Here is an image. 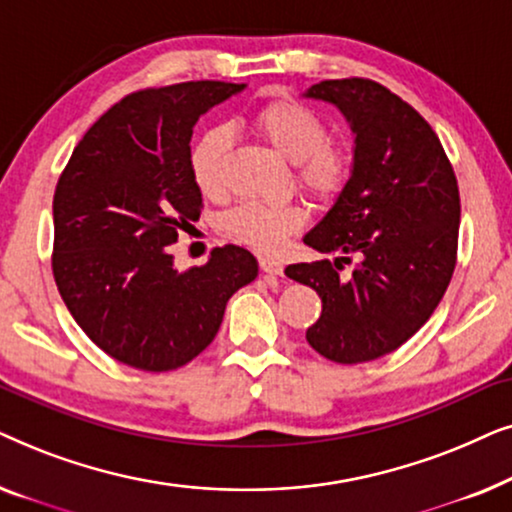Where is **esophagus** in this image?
<instances>
[{"instance_id":"esophagus-1","label":"esophagus","mask_w":512,"mask_h":512,"mask_svg":"<svg viewBox=\"0 0 512 512\" xmlns=\"http://www.w3.org/2000/svg\"><path fill=\"white\" fill-rule=\"evenodd\" d=\"M258 265H261V270L268 272V275H282L284 272V263L277 261V258H270V256L258 258Z\"/></svg>"}]
</instances>
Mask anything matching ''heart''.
<instances>
[{
	"instance_id": "obj_1",
	"label": "heart",
	"mask_w": 512,
	"mask_h": 512,
	"mask_svg": "<svg viewBox=\"0 0 512 512\" xmlns=\"http://www.w3.org/2000/svg\"><path fill=\"white\" fill-rule=\"evenodd\" d=\"M254 128L272 149L296 163L298 184L321 202L338 198L352 177V153L331 142L328 125L317 111L296 100H275L256 111ZM233 135L223 125L209 128L191 144L188 167L195 186L207 198L226 191V163ZM305 212L298 205L242 202L221 219L223 233L258 251H279L289 235L303 228Z\"/></svg>"
}]
</instances>
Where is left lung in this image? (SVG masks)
<instances>
[{
	"label": "left lung",
	"instance_id": "left-lung-1",
	"mask_svg": "<svg viewBox=\"0 0 512 512\" xmlns=\"http://www.w3.org/2000/svg\"><path fill=\"white\" fill-rule=\"evenodd\" d=\"M305 97L335 104L354 132V167L324 219L303 237L335 261L293 263L286 277L321 298L307 342L335 363L394 352L445 296L459 237V188L443 144L419 111L370 79L314 83ZM360 258L342 280V262Z\"/></svg>",
	"mask_w": 512,
	"mask_h": 512
}]
</instances>
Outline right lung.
Instances as JSON below:
<instances>
[{
	"label": "right lung",
	"instance_id": "obj_1",
	"mask_svg": "<svg viewBox=\"0 0 512 512\" xmlns=\"http://www.w3.org/2000/svg\"><path fill=\"white\" fill-rule=\"evenodd\" d=\"M244 83L188 81L123 97L93 123L53 195V277L76 324L111 359L165 373L193 361L230 296L258 275L247 249L226 244L179 272L167 251L200 219L188 167L202 114Z\"/></svg>",
	"mask_w": 512,
	"mask_h": 512
}]
</instances>
